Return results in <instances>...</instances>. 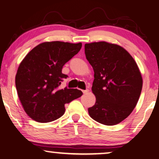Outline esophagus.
Instances as JSON below:
<instances>
[{
	"mask_svg": "<svg viewBox=\"0 0 159 159\" xmlns=\"http://www.w3.org/2000/svg\"><path fill=\"white\" fill-rule=\"evenodd\" d=\"M83 91V93H84V94H86V93H88V92H89V90L88 89H86V90H82Z\"/></svg>",
	"mask_w": 159,
	"mask_h": 159,
	"instance_id": "obj_1",
	"label": "esophagus"
}]
</instances>
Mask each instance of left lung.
Here are the masks:
<instances>
[{
	"label": "left lung",
	"mask_w": 159,
	"mask_h": 159,
	"mask_svg": "<svg viewBox=\"0 0 159 159\" xmlns=\"http://www.w3.org/2000/svg\"><path fill=\"white\" fill-rule=\"evenodd\" d=\"M85 54L95 73L92 91L96 102L88 108L89 115L102 124H118L131 114L140 96L138 66L124 48L104 41L86 43Z\"/></svg>",
	"instance_id": "obj_1"
}]
</instances>
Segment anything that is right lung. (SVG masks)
Wrapping results in <instances>:
<instances>
[{"label": "right lung", "mask_w": 159, "mask_h": 159, "mask_svg": "<svg viewBox=\"0 0 159 159\" xmlns=\"http://www.w3.org/2000/svg\"><path fill=\"white\" fill-rule=\"evenodd\" d=\"M81 47V43L45 42L33 48L20 63L16 88L24 109L32 119L53 121L64 114V104L83 95L78 89L60 88L68 77L61 73L63 66Z\"/></svg>", "instance_id": "add662e5"}]
</instances>
